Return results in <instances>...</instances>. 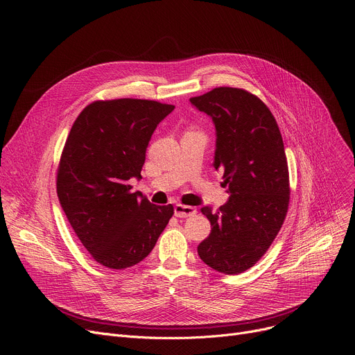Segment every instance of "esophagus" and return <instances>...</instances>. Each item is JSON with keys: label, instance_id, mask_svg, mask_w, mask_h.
<instances>
[{"label": "esophagus", "instance_id": "obj_1", "mask_svg": "<svg viewBox=\"0 0 355 355\" xmlns=\"http://www.w3.org/2000/svg\"><path fill=\"white\" fill-rule=\"evenodd\" d=\"M195 214H196V209L192 207L182 205V204H177L174 207V215L177 218H189V216H193Z\"/></svg>", "mask_w": 355, "mask_h": 355}]
</instances>
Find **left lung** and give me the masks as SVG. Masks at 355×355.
I'll return each mask as SVG.
<instances>
[{"instance_id":"8db88e82","label":"left lung","mask_w":355,"mask_h":355,"mask_svg":"<svg viewBox=\"0 0 355 355\" xmlns=\"http://www.w3.org/2000/svg\"><path fill=\"white\" fill-rule=\"evenodd\" d=\"M189 101L215 123L214 167L223 170L222 184L230 193L218 212L200 208L212 230L198 245V254L219 272L240 274L266 254L288 212L282 136L268 107L247 89L218 87Z\"/></svg>"}]
</instances>
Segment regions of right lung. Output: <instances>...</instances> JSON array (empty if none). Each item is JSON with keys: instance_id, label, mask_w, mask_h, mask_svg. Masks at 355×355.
I'll return each mask as SVG.
<instances>
[{"instance_id": "add662e5", "label": "right lung", "mask_w": 355, "mask_h": 355, "mask_svg": "<svg viewBox=\"0 0 355 355\" xmlns=\"http://www.w3.org/2000/svg\"><path fill=\"white\" fill-rule=\"evenodd\" d=\"M159 101L98 99L74 121L56 178L60 205L89 256L111 270L144 260L174 215L132 192L148 140L174 110Z\"/></svg>"}]
</instances>
